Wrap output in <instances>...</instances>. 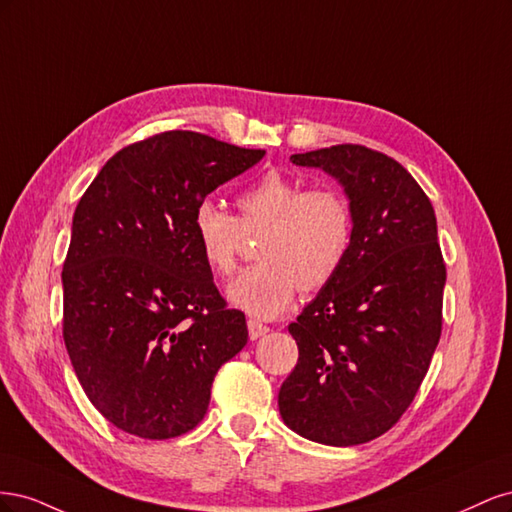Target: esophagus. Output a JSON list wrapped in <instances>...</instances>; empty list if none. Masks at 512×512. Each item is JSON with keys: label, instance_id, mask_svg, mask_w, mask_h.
Segmentation results:
<instances>
[{"label": "esophagus", "instance_id": "1", "mask_svg": "<svg viewBox=\"0 0 512 512\" xmlns=\"http://www.w3.org/2000/svg\"><path fill=\"white\" fill-rule=\"evenodd\" d=\"M247 331H250V339H260L262 335L269 333V327H265V324L258 320H250L247 322Z\"/></svg>", "mask_w": 512, "mask_h": 512}]
</instances>
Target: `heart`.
Returning <instances> with one entry per match:
<instances>
[{
	"label": "heart",
	"mask_w": 512,
	"mask_h": 512,
	"mask_svg": "<svg viewBox=\"0 0 512 512\" xmlns=\"http://www.w3.org/2000/svg\"><path fill=\"white\" fill-rule=\"evenodd\" d=\"M239 218L213 198L198 200L192 232L205 265L228 277L237 269L245 235L256 237L258 265L228 286L230 303L254 318H275L305 292L327 286L344 267L354 218L348 198L335 188L305 190L280 170L237 194Z\"/></svg>",
	"instance_id": "obj_1"
}]
</instances>
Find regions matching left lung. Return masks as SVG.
<instances>
[{
    "label": "left lung",
    "instance_id": "obj_1",
    "mask_svg": "<svg viewBox=\"0 0 512 512\" xmlns=\"http://www.w3.org/2000/svg\"><path fill=\"white\" fill-rule=\"evenodd\" d=\"M290 160L339 181L354 230L344 267L288 327L299 361L277 404L307 440L363 444L408 410L440 342L446 267L436 213L380 151L333 145Z\"/></svg>",
    "mask_w": 512,
    "mask_h": 512
}]
</instances>
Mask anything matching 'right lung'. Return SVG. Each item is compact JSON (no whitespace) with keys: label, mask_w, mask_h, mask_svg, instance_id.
<instances>
[{"label":"right lung","mask_w":512,"mask_h":512,"mask_svg":"<svg viewBox=\"0 0 512 512\" xmlns=\"http://www.w3.org/2000/svg\"><path fill=\"white\" fill-rule=\"evenodd\" d=\"M265 156L170 130L117 151L76 205L61 271L74 374L117 429L168 440L207 414L218 369L247 344L192 232V211Z\"/></svg>","instance_id":"obj_1"}]
</instances>
